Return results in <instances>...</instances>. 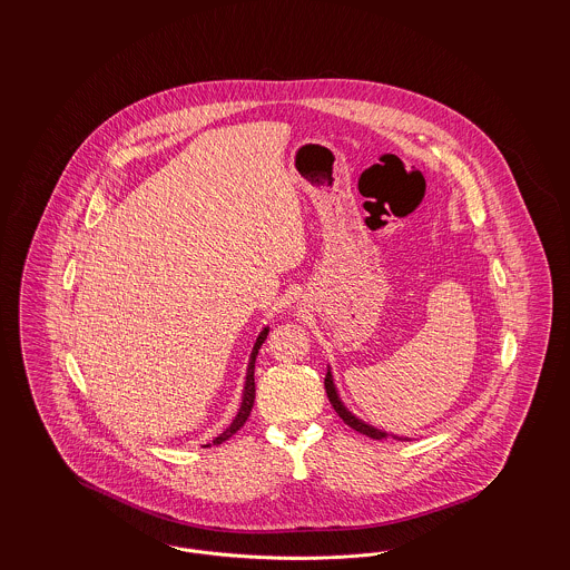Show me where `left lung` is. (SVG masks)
<instances>
[{
	"label": "left lung",
	"mask_w": 570,
	"mask_h": 570,
	"mask_svg": "<svg viewBox=\"0 0 570 570\" xmlns=\"http://www.w3.org/2000/svg\"><path fill=\"white\" fill-rule=\"evenodd\" d=\"M325 389L326 397H328L331 406L335 407V412L340 414V419H342L348 428H353L354 432L365 434L367 438H374V440H386V438H389V434H384V432H380L376 428H372V425L358 421L353 412L346 410V406H344V404L340 402V397H337V391H335V384H333V379H331V372H326ZM397 440H400V438H397ZM402 440H404V438H402Z\"/></svg>",
	"instance_id": "left-lung-1"
}]
</instances>
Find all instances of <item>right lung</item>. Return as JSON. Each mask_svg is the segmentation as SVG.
Segmentation results:
<instances>
[{"label":"right lung","mask_w":570,"mask_h":570,"mask_svg":"<svg viewBox=\"0 0 570 570\" xmlns=\"http://www.w3.org/2000/svg\"><path fill=\"white\" fill-rule=\"evenodd\" d=\"M267 333H269V328H265L261 335H258V340H256V344H254V351L249 354V365H247V376H245V389H244V400H242V407H239V412H237V416H235V421L222 432V434L217 435L216 440H214V444H222V442H226L228 438L233 434H237L242 428H244L245 421H247V416H249V412H252V406H254V397H256V386H254V361H256V354L261 351V346H263V342L267 340ZM207 446H212V444H207Z\"/></svg>","instance_id":"add662e5"}]
</instances>
